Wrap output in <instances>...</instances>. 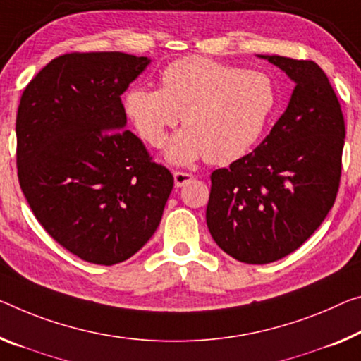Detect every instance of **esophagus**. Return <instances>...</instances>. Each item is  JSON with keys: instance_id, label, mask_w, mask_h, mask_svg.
<instances>
[{"instance_id": "34e87169", "label": "esophagus", "mask_w": 361, "mask_h": 361, "mask_svg": "<svg viewBox=\"0 0 361 361\" xmlns=\"http://www.w3.org/2000/svg\"><path fill=\"white\" fill-rule=\"evenodd\" d=\"M192 179H193L192 174L182 173V171H174V184H176V187H184Z\"/></svg>"}]
</instances>
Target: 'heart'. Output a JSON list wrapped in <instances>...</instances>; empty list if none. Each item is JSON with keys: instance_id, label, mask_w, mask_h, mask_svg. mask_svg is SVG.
Segmentation results:
<instances>
[{"instance_id": "obj_1", "label": "heart", "mask_w": 361, "mask_h": 361, "mask_svg": "<svg viewBox=\"0 0 361 361\" xmlns=\"http://www.w3.org/2000/svg\"><path fill=\"white\" fill-rule=\"evenodd\" d=\"M159 80L161 88H129L124 111L137 134L154 148L163 147L184 116L185 129L164 153L174 164L202 157L212 164H229L245 157L277 106V88L266 72L202 56L173 61Z\"/></svg>"}]
</instances>
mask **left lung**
<instances>
[{
	"label": "left lung",
	"instance_id": "obj_1",
	"mask_svg": "<svg viewBox=\"0 0 361 361\" xmlns=\"http://www.w3.org/2000/svg\"><path fill=\"white\" fill-rule=\"evenodd\" d=\"M295 84L284 114L252 153L212 174L209 234L232 258L273 263L295 252L336 202L345 138L328 75L313 61L258 54Z\"/></svg>",
	"mask_w": 361,
	"mask_h": 361
}]
</instances>
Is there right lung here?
<instances>
[{"instance_id":"1","label":"right lung","mask_w":361,"mask_h":361,"mask_svg":"<svg viewBox=\"0 0 361 361\" xmlns=\"http://www.w3.org/2000/svg\"><path fill=\"white\" fill-rule=\"evenodd\" d=\"M152 59L119 51L54 58L16 119L22 192L45 231L88 263L126 262L159 226L174 177L126 130L121 95Z\"/></svg>"}]
</instances>
